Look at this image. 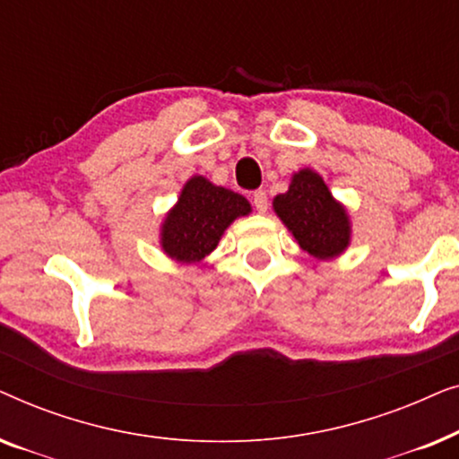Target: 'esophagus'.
Instances as JSON below:
<instances>
[{"instance_id":"1","label":"esophagus","mask_w":459,"mask_h":459,"mask_svg":"<svg viewBox=\"0 0 459 459\" xmlns=\"http://www.w3.org/2000/svg\"><path fill=\"white\" fill-rule=\"evenodd\" d=\"M253 204H255V209L259 211V212H265V211H267V206H269L267 194L263 192V190H256V192L253 194Z\"/></svg>"}]
</instances>
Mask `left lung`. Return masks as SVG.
Wrapping results in <instances>:
<instances>
[{
	"label": "left lung",
	"instance_id": "8db88e82",
	"mask_svg": "<svg viewBox=\"0 0 459 459\" xmlns=\"http://www.w3.org/2000/svg\"><path fill=\"white\" fill-rule=\"evenodd\" d=\"M273 211L292 231L299 247L316 259H334L349 247L347 211L311 169L292 175L288 192L273 198Z\"/></svg>",
	"mask_w": 459,
	"mask_h": 459
}]
</instances>
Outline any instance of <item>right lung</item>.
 I'll list each match as a JSON object with an SVG mask.
<instances>
[{
	"mask_svg": "<svg viewBox=\"0 0 459 459\" xmlns=\"http://www.w3.org/2000/svg\"><path fill=\"white\" fill-rule=\"evenodd\" d=\"M248 212V200L240 194L194 175L162 221L160 247L175 261L198 263L217 248L230 223Z\"/></svg>",
	"mask_w": 459,
	"mask_h": 459,
	"instance_id": "right-lung-1",
	"label": "right lung"
}]
</instances>
